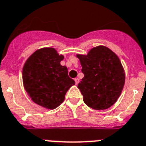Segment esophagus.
<instances>
[{
    "mask_svg": "<svg viewBox=\"0 0 146 146\" xmlns=\"http://www.w3.org/2000/svg\"><path fill=\"white\" fill-rule=\"evenodd\" d=\"M75 82H76V84H78V83H79V79H78V78H75Z\"/></svg>",
    "mask_w": 146,
    "mask_h": 146,
    "instance_id": "1",
    "label": "esophagus"
}]
</instances>
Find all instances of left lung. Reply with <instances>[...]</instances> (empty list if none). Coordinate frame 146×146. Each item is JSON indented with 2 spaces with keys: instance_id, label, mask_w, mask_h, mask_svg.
Masks as SVG:
<instances>
[{
  "instance_id": "obj_1",
  "label": "left lung",
  "mask_w": 146,
  "mask_h": 146,
  "mask_svg": "<svg viewBox=\"0 0 146 146\" xmlns=\"http://www.w3.org/2000/svg\"><path fill=\"white\" fill-rule=\"evenodd\" d=\"M77 57L84 75L78 84L84 102L96 110L110 108L117 101L125 84V72L118 56L100 45L87 55L77 54Z\"/></svg>"
}]
</instances>
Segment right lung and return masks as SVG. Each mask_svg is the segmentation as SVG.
I'll return each mask as SVG.
<instances>
[{"mask_svg": "<svg viewBox=\"0 0 146 146\" xmlns=\"http://www.w3.org/2000/svg\"><path fill=\"white\" fill-rule=\"evenodd\" d=\"M64 56L53 48L36 50L23 68L24 88L35 103L48 110H54L62 103L66 92L74 85L68 76V68L60 64Z\"/></svg>", "mask_w": 146, "mask_h": 146, "instance_id": "add662e5", "label": "right lung"}]
</instances>
